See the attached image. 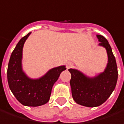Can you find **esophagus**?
Listing matches in <instances>:
<instances>
[{
  "label": "esophagus",
  "instance_id": "34e87169",
  "mask_svg": "<svg viewBox=\"0 0 124 124\" xmlns=\"http://www.w3.org/2000/svg\"><path fill=\"white\" fill-rule=\"evenodd\" d=\"M72 67H73V64H72V63L70 62V63H67V69H70V68H72Z\"/></svg>",
  "mask_w": 124,
  "mask_h": 124
}]
</instances>
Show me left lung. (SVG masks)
<instances>
[{
  "label": "left lung",
  "mask_w": 124,
  "mask_h": 124,
  "mask_svg": "<svg viewBox=\"0 0 124 124\" xmlns=\"http://www.w3.org/2000/svg\"><path fill=\"white\" fill-rule=\"evenodd\" d=\"M99 46L106 49L108 63L103 72L89 77L76 69H69L71 73L70 87L74 101L86 107H96L103 104L114 90L118 80V69L115 57L108 41L104 37L96 35Z\"/></svg>",
  "instance_id": "obj_1"
}]
</instances>
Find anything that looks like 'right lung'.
<instances>
[{"label": "right lung", "mask_w": 124, "mask_h": 124, "mask_svg": "<svg viewBox=\"0 0 124 124\" xmlns=\"http://www.w3.org/2000/svg\"><path fill=\"white\" fill-rule=\"evenodd\" d=\"M30 34L31 32L21 38L13 51L8 65L7 78L10 90L16 98L23 106L35 107L49 101L52 87L66 67H54L37 79L28 77L23 70L22 57L24 43Z\"/></svg>", "instance_id": "1"}]
</instances>
